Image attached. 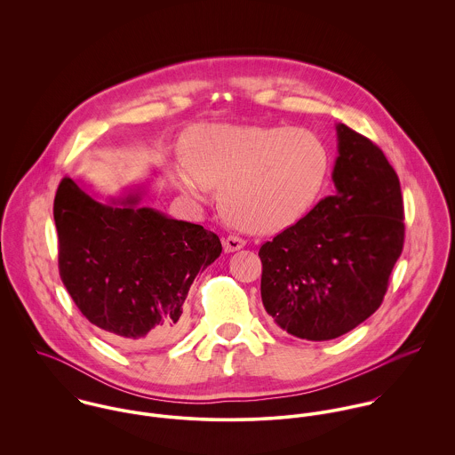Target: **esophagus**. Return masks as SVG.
Instances as JSON below:
<instances>
[{"mask_svg":"<svg viewBox=\"0 0 455 455\" xmlns=\"http://www.w3.org/2000/svg\"><path fill=\"white\" fill-rule=\"evenodd\" d=\"M245 247V240L235 236V235H229L226 240H224V252L226 254H231V252H236L240 249Z\"/></svg>","mask_w":455,"mask_h":455,"instance_id":"obj_1","label":"esophagus"}]
</instances>
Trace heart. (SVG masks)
Instances as JSON below:
<instances>
[{"mask_svg":"<svg viewBox=\"0 0 455 455\" xmlns=\"http://www.w3.org/2000/svg\"><path fill=\"white\" fill-rule=\"evenodd\" d=\"M327 150L310 131L206 124L175 161L180 189L203 201L219 186L222 213L235 226L271 233L298 220L319 193Z\"/></svg>","mask_w":455,"mask_h":455,"instance_id":"b5f03b06","label":"heart"}]
</instances>
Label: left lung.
<instances>
[{
  "label": "left lung",
  "mask_w": 455,
  "mask_h": 455,
  "mask_svg": "<svg viewBox=\"0 0 455 455\" xmlns=\"http://www.w3.org/2000/svg\"><path fill=\"white\" fill-rule=\"evenodd\" d=\"M334 195L266 242L260 298L289 334L325 341L373 315L404 242L399 179L366 136L336 124Z\"/></svg>",
  "instance_id": "obj_1"
}]
</instances>
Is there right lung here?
<instances>
[{
    "label": "right lung",
    "instance_id": "add662e5",
    "mask_svg": "<svg viewBox=\"0 0 455 455\" xmlns=\"http://www.w3.org/2000/svg\"><path fill=\"white\" fill-rule=\"evenodd\" d=\"M147 188L100 201L63 179L54 199L66 291L91 324L126 347L180 336L191 283L222 252L215 233L143 206Z\"/></svg>",
    "mask_w": 455,
    "mask_h": 455
}]
</instances>
